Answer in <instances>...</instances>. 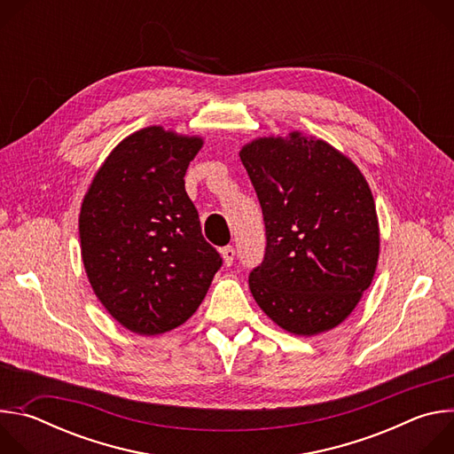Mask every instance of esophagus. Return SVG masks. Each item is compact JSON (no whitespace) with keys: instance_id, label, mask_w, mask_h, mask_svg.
<instances>
[{"instance_id":"esophagus-1","label":"esophagus","mask_w":454,"mask_h":454,"mask_svg":"<svg viewBox=\"0 0 454 454\" xmlns=\"http://www.w3.org/2000/svg\"><path fill=\"white\" fill-rule=\"evenodd\" d=\"M221 254H223V261L226 266H231L233 264V258H235V249L231 246H226L221 249Z\"/></svg>"}]
</instances>
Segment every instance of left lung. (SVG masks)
I'll return each instance as SVG.
<instances>
[{
    "mask_svg": "<svg viewBox=\"0 0 454 454\" xmlns=\"http://www.w3.org/2000/svg\"><path fill=\"white\" fill-rule=\"evenodd\" d=\"M261 201L266 253L249 273L254 301L296 336L331 331L370 287L379 223L361 170L323 140L294 131L244 145Z\"/></svg>",
    "mask_w": 454,
    "mask_h": 454,
    "instance_id": "obj_1",
    "label": "left lung"
}]
</instances>
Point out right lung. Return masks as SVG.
<instances>
[{
	"label": "right lung",
	"instance_id": "obj_1",
	"mask_svg": "<svg viewBox=\"0 0 454 454\" xmlns=\"http://www.w3.org/2000/svg\"><path fill=\"white\" fill-rule=\"evenodd\" d=\"M200 137L160 125L121 140L84 196L79 233L90 284L127 331L156 336L184 323L207 296L223 258L184 190Z\"/></svg>",
	"mask_w": 454,
	"mask_h": 454
}]
</instances>
